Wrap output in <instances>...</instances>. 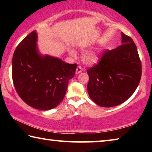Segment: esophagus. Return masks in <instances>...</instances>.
<instances>
[{
  "label": "esophagus",
  "instance_id": "1",
  "mask_svg": "<svg viewBox=\"0 0 152 152\" xmlns=\"http://www.w3.org/2000/svg\"><path fill=\"white\" fill-rule=\"evenodd\" d=\"M82 71H83V68H82L81 66H79L77 67L76 70V74H80V72H82Z\"/></svg>",
  "mask_w": 152,
  "mask_h": 152
}]
</instances>
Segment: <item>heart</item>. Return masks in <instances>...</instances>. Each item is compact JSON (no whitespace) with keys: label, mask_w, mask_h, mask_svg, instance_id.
Wrapping results in <instances>:
<instances>
[{"label":"heart","mask_w":152,"mask_h":152,"mask_svg":"<svg viewBox=\"0 0 152 152\" xmlns=\"http://www.w3.org/2000/svg\"><path fill=\"white\" fill-rule=\"evenodd\" d=\"M69 54L72 56H75V51L72 49H69L68 50ZM100 60V53L99 51H92L86 54L84 58V62L88 64H94L99 61Z\"/></svg>","instance_id":"1"}]
</instances>
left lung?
<instances>
[{
	"label": "left lung",
	"mask_w": 152,
	"mask_h": 152,
	"mask_svg": "<svg viewBox=\"0 0 152 152\" xmlns=\"http://www.w3.org/2000/svg\"><path fill=\"white\" fill-rule=\"evenodd\" d=\"M89 96L100 107L124 102L135 92L141 76V64L133 39L121 33V45L103 53L100 62L87 70Z\"/></svg>",
	"instance_id": "1"
}]
</instances>
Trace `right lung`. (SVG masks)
I'll return each mask as SVG.
<instances>
[{
  "mask_svg": "<svg viewBox=\"0 0 152 152\" xmlns=\"http://www.w3.org/2000/svg\"><path fill=\"white\" fill-rule=\"evenodd\" d=\"M37 39L35 30L17 45L12 60V77L18 94L25 103L47 110L57 107L63 100L77 64L42 55Z\"/></svg>",
  "mask_w": 152,
  "mask_h": 152,
  "instance_id": "add662e5",
  "label": "right lung"
}]
</instances>
